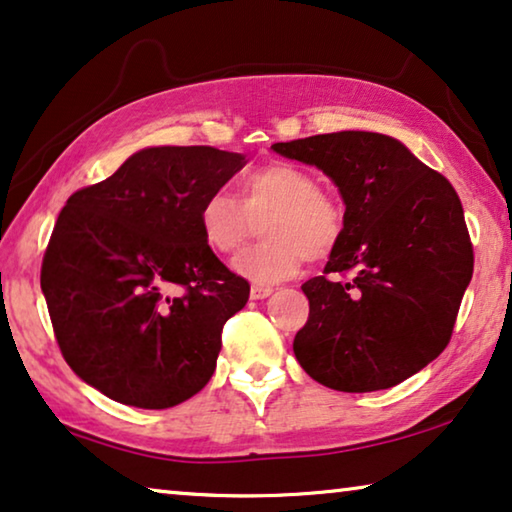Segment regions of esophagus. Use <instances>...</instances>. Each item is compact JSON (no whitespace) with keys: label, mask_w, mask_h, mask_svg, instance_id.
Instances as JSON below:
<instances>
[{"label":"esophagus","mask_w":512,"mask_h":512,"mask_svg":"<svg viewBox=\"0 0 512 512\" xmlns=\"http://www.w3.org/2000/svg\"><path fill=\"white\" fill-rule=\"evenodd\" d=\"M271 292H273V289L266 287V285H253V287H250V299L262 301V299H266V296H271Z\"/></svg>","instance_id":"34e87169"}]
</instances>
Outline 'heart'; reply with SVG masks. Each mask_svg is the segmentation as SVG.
<instances>
[{"mask_svg":"<svg viewBox=\"0 0 512 512\" xmlns=\"http://www.w3.org/2000/svg\"><path fill=\"white\" fill-rule=\"evenodd\" d=\"M259 217L264 241L232 262L234 273L259 285L294 276L303 259H326L345 230L340 204L319 193L315 174L292 163L250 170L239 183V202L220 190L207 195L197 211V225L207 248L230 255L246 241L250 220Z\"/></svg>","mask_w":512,"mask_h":512,"instance_id":"heart-1","label":"heart"}]
</instances>
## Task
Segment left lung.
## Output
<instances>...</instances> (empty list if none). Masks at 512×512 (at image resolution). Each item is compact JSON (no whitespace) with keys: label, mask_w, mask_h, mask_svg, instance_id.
<instances>
[{"label":"left lung","mask_w":512,"mask_h":512,"mask_svg":"<svg viewBox=\"0 0 512 512\" xmlns=\"http://www.w3.org/2000/svg\"><path fill=\"white\" fill-rule=\"evenodd\" d=\"M322 170L345 202V230L324 276L301 289L310 317L294 338L296 361L345 393L384 391L416 375L451 340L474 250L446 177L400 140L340 131L271 144ZM354 270V281L332 276Z\"/></svg>","instance_id":"1"}]
</instances>
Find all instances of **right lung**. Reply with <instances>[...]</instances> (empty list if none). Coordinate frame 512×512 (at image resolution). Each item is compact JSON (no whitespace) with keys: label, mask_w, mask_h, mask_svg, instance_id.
Wrapping results in <instances>:
<instances>
[{"label":"right lung","mask_w":512,"mask_h":512,"mask_svg":"<svg viewBox=\"0 0 512 512\" xmlns=\"http://www.w3.org/2000/svg\"><path fill=\"white\" fill-rule=\"evenodd\" d=\"M248 158L147 147L68 197L41 289L66 363L110 400L167 409L216 370L220 331L250 285L202 241L197 211Z\"/></svg>","instance_id":"add662e5"}]
</instances>
